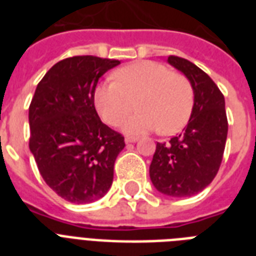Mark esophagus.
Instances as JSON below:
<instances>
[{"instance_id":"obj_1","label":"esophagus","mask_w":256,"mask_h":256,"mask_svg":"<svg viewBox=\"0 0 256 256\" xmlns=\"http://www.w3.org/2000/svg\"><path fill=\"white\" fill-rule=\"evenodd\" d=\"M124 142H126V144H134V142H136V136H126V138H124Z\"/></svg>"}]
</instances>
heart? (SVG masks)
Masks as SVG:
<instances>
[{
    "label": "heart",
    "mask_w": 256,
    "mask_h": 256,
    "mask_svg": "<svg viewBox=\"0 0 256 256\" xmlns=\"http://www.w3.org/2000/svg\"><path fill=\"white\" fill-rule=\"evenodd\" d=\"M116 82L96 88L94 102L100 118L120 126L134 110L140 112L124 124L130 134L156 130L164 136L178 132L187 124L194 106L190 80L152 61L136 62L116 70Z\"/></svg>",
    "instance_id": "heart-1"
}]
</instances>
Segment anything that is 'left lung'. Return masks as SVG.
Here are the masks:
<instances>
[{
	"instance_id": "obj_1",
	"label": "left lung",
	"mask_w": 256,
	"mask_h": 256,
	"mask_svg": "<svg viewBox=\"0 0 256 256\" xmlns=\"http://www.w3.org/2000/svg\"><path fill=\"white\" fill-rule=\"evenodd\" d=\"M168 61L190 80L194 106L183 132L156 144L150 179L162 194L184 198L200 192L218 174L228 124L224 96L215 82L184 58L170 56Z\"/></svg>"
}]
</instances>
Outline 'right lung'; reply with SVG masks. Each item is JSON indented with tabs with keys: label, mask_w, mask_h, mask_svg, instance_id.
I'll list each match as a JSON object with an SVG mask.
<instances>
[{
	"label": "right lung",
	"mask_w": 256,
	"mask_h": 256,
	"mask_svg": "<svg viewBox=\"0 0 256 256\" xmlns=\"http://www.w3.org/2000/svg\"><path fill=\"white\" fill-rule=\"evenodd\" d=\"M118 60L76 56L57 62L37 85L29 106V148L46 184L72 203L108 191L124 136L100 120L96 88Z\"/></svg>",
	"instance_id": "obj_1"
}]
</instances>
